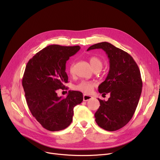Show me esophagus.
Returning <instances> with one entry per match:
<instances>
[{
  "mask_svg": "<svg viewBox=\"0 0 160 160\" xmlns=\"http://www.w3.org/2000/svg\"><path fill=\"white\" fill-rule=\"evenodd\" d=\"M92 98L91 96H89V95H83V101H88V100H91Z\"/></svg>",
  "mask_w": 160,
  "mask_h": 160,
  "instance_id": "34e87169",
  "label": "esophagus"
}]
</instances>
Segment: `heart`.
Instances as JSON below:
<instances>
[{
	"label": "heart",
	"mask_w": 160,
	"mask_h": 160,
	"mask_svg": "<svg viewBox=\"0 0 160 160\" xmlns=\"http://www.w3.org/2000/svg\"><path fill=\"white\" fill-rule=\"evenodd\" d=\"M89 63L92 67V69H93L98 68V67H100V68H102V62L98 57L91 56L89 58ZM69 71L71 74H73V72H74V64L73 63H71L70 65ZM94 86H95V83H93V82H89V81H82L81 82H80L78 83V84L75 86L74 88H75V89L83 92V93H89L92 91V90H93Z\"/></svg>",
	"instance_id": "heart-1"
}]
</instances>
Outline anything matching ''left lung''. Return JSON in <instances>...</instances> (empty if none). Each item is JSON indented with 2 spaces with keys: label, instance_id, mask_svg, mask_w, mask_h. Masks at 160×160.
<instances>
[{
  "label": "left lung",
  "instance_id": "1",
  "mask_svg": "<svg viewBox=\"0 0 160 160\" xmlns=\"http://www.w3.org/2000/svg\"><path fill=\"white\" fill-rule=\"evenodd\" d=\"M101 48L110 60V71L98 86V92L107 101L98 98L100 107L95 112V121L108 131L117 130L127 124L135 113L141 94L142 82L139 67L127 52L108 42L92 45L87 50Z\"/></svg>",
  "mask_w": 160,
  "mask_h": 160
}]
</instances>
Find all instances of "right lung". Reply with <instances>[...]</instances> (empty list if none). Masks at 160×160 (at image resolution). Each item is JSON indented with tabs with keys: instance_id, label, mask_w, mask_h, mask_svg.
Returning a JSON list of instances; mask_svg holds the SVG:
<instances>
[{
	"instance_id": "right-lung-1",
	"label": "right lung",
	"mask_w": 160,
	"mask_h": 160,
	"mask_svg": "<svg viewBox=\"0 0 160 160\" xmlns=\"http://www.w3.org/2000/svg\"><path fill=\"white\" fill-rule=\"evenodd\" d=\"M80 46L49 45L28 61L22 80L29 110L42 127L49 131H60L72 121L73 109L83 100L80 91H69L66 98L56 91L64 89L68 82L65 64Z\"/></svg>"
}]
</instances>
